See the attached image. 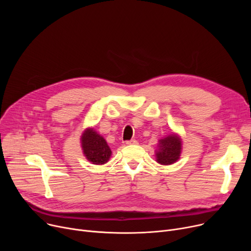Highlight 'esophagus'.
<instances>
[{"label":"esophagus","mask_w":251,"mask_h":251,"mask_svg":"<svg viewBox=\"0 0 251 251\" xmlns=\"http://www.w3.org/2000/svg\"><path fill=\"white\" fill-rule=\"evenodd\" d=\"M126 144H128V146H132V144H137V140H135V139L128 140V141H126Z\"/></svg>","instance_id":"esophagus-1"}]
</instances>
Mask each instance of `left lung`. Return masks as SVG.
<instances>
[{
    "label": "left lung",
    "mask_w": 251,
    "mask_h": 251,
    "mask_svg": "<svg viewBox=\"0 0 251 251\" xmlns=\"http://www.w3.org/2000/svg\"><path fill=\"white\" fill-rule=\"evenodd\" d=\"M182 141L179 135L172 133L159 140L155 151L156 162L161 165H172L177 162L181 154Z\"/></svg>",
    "instance_id": "left-lung-1"
}]
</instances>
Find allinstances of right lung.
Instances as JSON below:
<instances>
[{
	"label": "right lung",
	"instance_id": "1",
	"mask_svg": "<svg viewBox=\"0 0 251 251\" xmlns=\"http://www.w3.org/2000/svg\"><path fill=\"white\" fill-rule=\"evenodd\" d=\"M81 147L86 159L94 165H103L112 154L107 141L94 128H87L81 135Z\"/></svg>",
	"mask_w": 251,
	"mask_h": 251
}]
</instances>
